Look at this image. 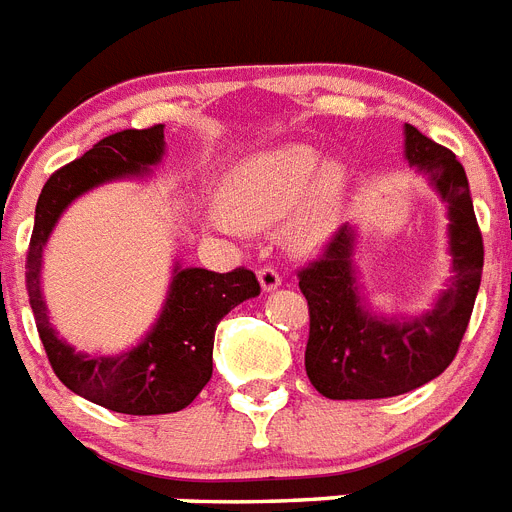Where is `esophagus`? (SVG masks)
Here are the masks:
<instances>
[{"label":"esophagus","mask_w":512,"mask_h":512,"mask_svg":"<svg viewBox=\"0 0 512 512\" xmlns=\"http://www.w3.org/2000/svg\"><path fill=\"white\" fill-rule=\"evenodd\" d=\"M257 278H260V286H263L265 291H273L281 286V273H278L273 265H263V268L257 270Z\"/></svg>","instance_id":"1"}]
</instances>
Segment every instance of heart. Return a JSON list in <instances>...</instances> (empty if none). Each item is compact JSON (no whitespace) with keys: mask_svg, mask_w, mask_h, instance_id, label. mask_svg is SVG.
<instances>
[{"mask_svg":"<svg viewBox=\"0 0 512 512\" xmlns=\"http://www.w3.org/2000/svg\"><path fill=\"white\" fill-rule=\"evenodd\" d=\"M343 195V171L336 163L325 166V156L315 145L291 143L257 153L244 161L223 187V205L210 216L221 231L239 226H265L294 208L289 242L296 249L320 244L336 221Z\"/></svg>","mask_w":512,"mask_h":512,"instance_id":"1","label":"heart"}]
</instances>
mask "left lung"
I'll list each match as a JSON object with an SVG mask.
<instances>
[{
	"instance_id": "1",
	"label": "left lung",
	"mask_w": 512,
	"mask_h": 512,
	"mask_svg": "<svg viewBox=\"0 0 512 512\" xmlns=\"http://www.w3.org/2000/svg\"><path fill=\"white\" fill-rule=\"evenodd\" d=\"M406 158L448 203L455 276L435 309L416 320H380L362 309L354 278V231L341 226L296 276L309 307L304 367L317 393L333 401H372L409 393L442 375L468 328L482 283L484 242L468 179L453 150L406 124Z\"/></svg>"
}]
</instances>
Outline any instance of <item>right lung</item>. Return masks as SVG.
<instances>
[{"instance_id": "right-lung-1", "label": "right lung", "mask_w": 512, "mask_h": 512, "mask_svg": "<svg viewBox=\"0 0 512 512\" xmlns=\"http://www.w3.org/2000/svg\"><path fill=\"white\" fill-rule=\"evenodd\" d=\"M163 156V124L122 130L98 140L85 156L57 169L44 184L25 257V289L54 375L88 401L117 414L153 416L182 411L213 375V338L218 322L236 304L260 294L255 273L234 268L213 273L179 268L156 328L122 356H85L59 341L41 296V252L62 210L96 184L140 174Z\"/></svg>"}]
</instances>
